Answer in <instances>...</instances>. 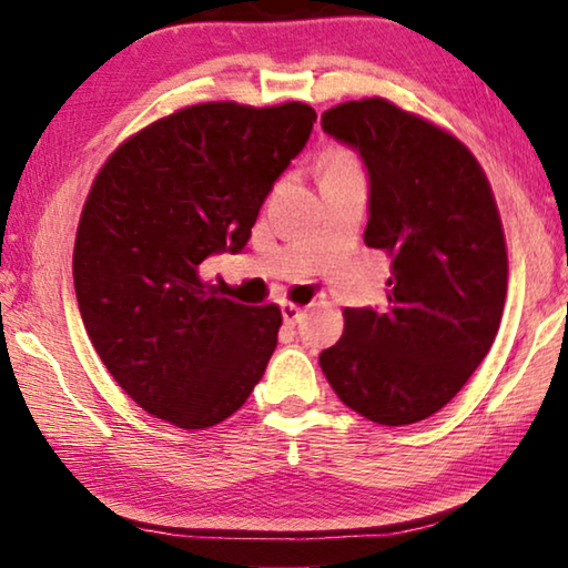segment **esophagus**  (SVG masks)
Masks as SVG:
<instances>
[{"label": "esophagus", "mask_w": 568, "mask_h": 568, "mask_svg": "<svg viewBox=\"0 0 568 568\" xmlns=\"http://www.w3.org/2000/svg\"><path fill=\"white\" fill-rule=\"evenodd\" d=\"M281 313H283V321H285V325H297V323L303 321L305 307H301V305H293V303H283V305H281Z\"/></svg>", "instance_id": "esophagus-1"}]
</instances>
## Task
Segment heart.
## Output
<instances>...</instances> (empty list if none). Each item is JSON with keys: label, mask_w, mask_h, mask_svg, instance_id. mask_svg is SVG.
Segmentation results:
<instances>
[{"label": "heart", "mask_w": 568, "mask_h": 568, "mask_svg": "<svg viewBox=\"0 0 568 568\" xmlns=\"http://www.w3.org/2000/svg\"><path fill=\"white\" fill-rule=\"evenodd\" d=\"M323 178H338V175H353V172H358L355 168V160L351 152L345 150H331L328 155L323 158Z\"/></svg>", "instance_id": "b5f03b06"}]
</instances>
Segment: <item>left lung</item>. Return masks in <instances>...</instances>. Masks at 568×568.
I'll use <instances>...</instances> for the list:
<instances>
[{"instance_id": "1", "label": "left lung", "mask_w": 568, "mask_h": 568, "mask_svg": "<svg viewBox=\"0 0 568 568\" xmlns=\"http://www.w3.org/2000/svg\"><path fill=\"white\" fill-rule=\"evenodd\" d=\"M368 175L365 245L390 257L388 303L345 307L321 368L345 406L383 426L434 416L486 358L506 301L491 187L448 132L381 98L323 114Z\"/></svg>"}]
</instances>
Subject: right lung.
Segmentation results:
<instances>
[{"label": "right lung", "instance_id": "add662e5", "mask_svg": "<svg viewBox=\"0 0 568 568\" xmlns=\"http://www.w3.org/2000/svg\"><path fill=\"white\" fill-rule=\"evenodd\" d=\"M315 110L205 102L152 122L104 162L74 240V293L100 361L155 418L195 430L243 406L283 315L215 295L197 267L243 253Z\"/></svg>", "mask_w": 568, "mask_h": 568}]
</instances>
